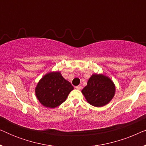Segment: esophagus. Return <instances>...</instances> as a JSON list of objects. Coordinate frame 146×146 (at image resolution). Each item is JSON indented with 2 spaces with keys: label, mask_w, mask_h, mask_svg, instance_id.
I'll use <instances>...</instances> for the list:
<instances>
[{
  "label": "esophagus",
  "mask_w": 146,
  "mask_h": 146,
  "mask_svg": "<svg viewBox=\"0 0 146 146\" xmlns=\"http://www.w3.org/2000/svg\"><path fill=\"white\" fill-rule=\"evenodd\" d=\"M76 88L77 90H81L82 89V86H76Z\"/></svg>",
  "instance_id": "obj_1"
}]
</instances>
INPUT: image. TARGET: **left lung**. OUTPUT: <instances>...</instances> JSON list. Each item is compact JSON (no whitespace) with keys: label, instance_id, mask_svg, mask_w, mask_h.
Segmentation results:
<instances>
[{"label":"left lung","instance_id":"8db88e82","mask_svg":"<svg viewBox=\"0 0 146 146\" xmlns=\"http://www.w3.org/2000/svg\"><path fill=\"white\" fill-rule=\"evenodd\" d=\"M115 86L108 76L102 74H94L88 81L82 93L90 104L102 107L108 104L114 96Z\"/></svg>","mask_w":146,"mask_h":146}]
</instances>
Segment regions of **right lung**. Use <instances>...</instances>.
<instances>
[{"mask_svg":"<svg viewBox=\"0 0 146 146\" xmlns=\"http://www.w3.org/2000/svg\"><path fill=\"white\" fill-rule=\"evenodd\" d=\"M73 89L70 82L64 78L60 72H50L38 82L35 94L42 105L55 108L66 100Z\"/></svg>","mask_w":146,"mask_h":146,"instance_id":"1","label":"right lung"}]
</instances>
